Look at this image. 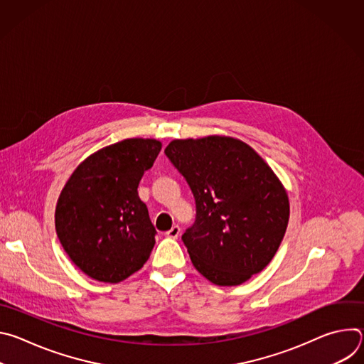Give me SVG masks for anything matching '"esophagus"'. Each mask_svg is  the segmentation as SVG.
Masks as SVG:
<instances>
[{
	"label": "esophagus",
	"instance_id": "esophagus-1",
	"mask_svg": "<svg viewBox=\"0 0 364 364\" xmlns=\"http://www.w3.org/2000/svg\"><path fill=\"white\" fill-rule=\"evenodd\" d=\"M180 232H181L180 226L174 225V226H173V228L166 233V236H167V237H170V239H177V237L180 236Z\"/></svg>",
	"mask_w": 364,
	"mask_h": 364
}]
</instances>
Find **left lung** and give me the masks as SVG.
Here are the masks:
<instances>
[{"label":"left lung","instance_id":"left-lung-1","mask_svg":"<svg viewBox=\"0 0 364 364\" xmlns=\"http://www.w3.org/2000/svg\"><path fill=\"white\" fill-rule=\"evenodd\" d=\"M164 152L194 197L196 220L181 236L194 268L222 287L261 272L289 219L287 191L269 166L229 136L174 139Z\"/></svg>","mask_w":364,"mask_h":364}]
</instances>
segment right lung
Returning a JSON list of instances; mask_svg holds the SVG:
<instances>
[{"label":"right lung","instance_id":"add662e5","mask_svg":"<svg viewBox=\"0 0 364 364\" xmlns=\"http://www.w3.org/2000/svg\"><path fill=\"white\" fill-rule=\"evenodd\" d=\"M161 151L155 139L131 138L87 157L56 205V232L72 262L87 277L117 284L148 261L155 235L138 184Z\"/></svg>","mask_w":364,"mask_h":364}]
</instances>
